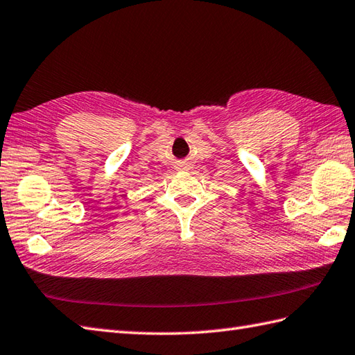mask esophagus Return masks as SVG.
<instances>
[{
	"label": "esophagus",
	"mask_w": 355,
	"mask_h": 355,
	"mask_svg": "<svg viewBox=\"0 0 355 355\" xmlns=\"http://www.w3.org/2000/svg\"><path fill=\"white\" fill-rule=\"evenodd\" d=\"M178 169L187 171V169H191V164H189V163H186V162H183V163H180V164H178Z\"/></svg>",
	"instance_id": "obj_1"
}]
</instances>
